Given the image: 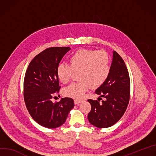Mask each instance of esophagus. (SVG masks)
<instances>
[{
  "mask_svg": "<svg viewBox=\"0 0 156 156\" xmlns=\"http://www.w3.org/2000/svg\"><path fill=\"white\" fill-rule=\"evenodd\" d=\"M74 103H75V105H78V104H80V103H81V101L77 100H74Z\"/></svg>",
  "mask_w": 156,
  "mask_h": 156,
  "instance_id": "esophagus-1",
  "label": "esophagus"
}]
</instances>
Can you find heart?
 Listing matches in <instances>:
<instances>
[{"label": "heart", "instance_id": "heart-1", "mask_svg": "<svg viewBox=\"0 0 156 156\" xmlns=\"http://www.w3.org/2000/svg\"><path fill=\"white\" fill-rule=\"evenodd\" d=\"M69 64L61 63L56 68V75L62 83H67L74 72H80V82L73 83L63 90L65 96L81 100L91 87H101L107 80L111 71L109 57L101 50L80 49L69 57Z\"/></svg>", "mask_w": 156, "mask_h": 156}]
</instances>
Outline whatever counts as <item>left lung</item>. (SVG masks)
<instances>
[{
  "instance_id": "8db88e82",
  "label": "left lung",
  "mask_w": 156,
  "mask_h": 156,
  "mask_svg": "<svg viewBox=\"0 0 156 156\" xmlns=\"http://www.w3.org/2000/svg\"><path fill=\"white\" fill-rule=\"evenodd\" d=\"M95 93L100 95V98L98 100H88L91 105L88 115L89 122L99 128L114 125L124 114L130 97L128 70L116 51H113L111 71L107 80ZM101 97H104L105 100L100 103Z\"/></svg>"
}]
</instances>
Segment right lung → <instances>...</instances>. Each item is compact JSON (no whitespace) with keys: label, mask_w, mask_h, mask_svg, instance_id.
Returning a JSON list of instances; mask_svg holds the SVG:
<instances>
[{"label":"right lung","mask_w":156,"mask_h":156,"mask_svg":"<svg viewBox=\"0 0 156 156\" xmlns=\"http://www.w3.org/2000/svg\"><path fill=\"white\" fill-rule=\"evenodd\" d=\"M69 47H56L45 49L31 61L23 81L24 101L30 116L40 125L47 128L62 126L74 107L72 98H62L52 103L54 93L60 87L56 68Z\"/></svg>","instance_id":"add662e5"}]
</instances>
